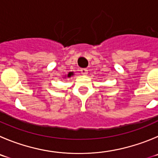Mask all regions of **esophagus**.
Wrapping results in <instances>:
<instances>
[{
    "label": "esophagus",
    "instance_id": "34e87169",
    "mask_svg": "<svg viewBox=\"0 0 158 158\" xmlns=\"http://www.w3.org/2000/svg\"><path fill=\"white\" fill-rule=\"evenodd\" d=\"M81 74H82L83 76H86L88 74V70L86 69H81Z\"/></svg>",
    "mask_w": 158,
    "mask_h": 158
}]
</instances>
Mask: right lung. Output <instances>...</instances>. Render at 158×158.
<instances>
[{
	"instance_id": "obj_1",
	"label": "right lung",
	"mask_w": 158,
	"mask_h": 158,
	"mask_svg": "<svg viewBox=\"0 0 158 158\" xmlns=\"http://www.w3.org/2000/svg\"><path fill=\"white\" fill-rule=\"evenodd\" d=\"M73 76V72H69V74H68L67 77L70 78L71 76Z\"/></svg>"
}]
</instances>
